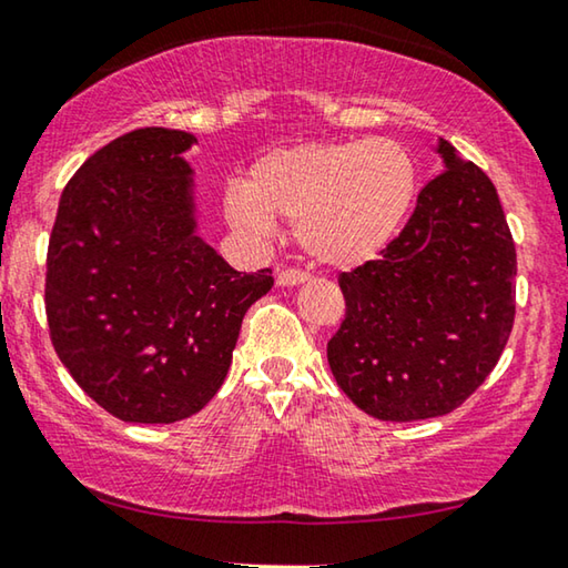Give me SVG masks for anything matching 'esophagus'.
Instances as JSON below:
<instances>
[{
  "mask_svg": "<svg viewBox=\"0 0 568 568\" xmlns=\"http://www.w3.org/2000/svg\"><path fill=\"white\" fill-rule=\"evenodd\" d=\"M306 281H311V275L303 273V270H281V273H277V285H283V287L301 285Z\"/></svg>",
  "mask_w": 568,
  "mask_h": 568,
  "instance_id": "1",
  "label": "esophagus"
}]
</instances>
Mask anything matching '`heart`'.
Returning <instances> with one entry per match:
<instances>
[{
    "label": "heart",
    "mask_w": 568,
    "mask_h": 568,
    "mask_svg": "<svg viewBox=\"0 0 568 568\" xmlns=\"http://www.w3.org/2000/svg\"><path fill=\"white\" fill-rule=\"evenodd\" d=\"M416 196V163L400 142L372 138L303 142L257 158L224 214L236 232L265 240L270 219L295 222V240L324 265H359L400 230Z\"/></svg>",
    "instance_id": "obj_1"
}]
</instances>
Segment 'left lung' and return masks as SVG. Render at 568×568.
<instances>
[{
  "label": "left lung",
  "instance_id": "left-lung-1",
  "mask_svg": "<svg viewBox=\"0 0 568 568\" xmlns=\"http://www.w3.org/2000/svg\"><path fill=\"white\" fill-rule=\"evenodd\" d=\"M403 232L338 275L346 316L326 346L346 397L379 420L446 416L485 383L515 321V242L493 181L446 140Z\"/></svg>",
  "mask_w": 568,
  "mask_h": 568
}]
</instances>
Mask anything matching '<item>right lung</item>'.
I'll list each match as a JSON object with an SVG mask.
<instances>
[{
    "instance_id": "right-lung-1",
    "label": "right lung",
    "mask_w": 568,
    "mask_h": 568,
    "mask_svg": "<svg viewBox=\"0 0 568 568\" xmlns=\"http://www.w3.org/2000/svg\"><path fill=\"white\" fill-rule=\"evenodd\" d=\"M191 132L145 126L68 181L48 242L50 342L91 400L175 423L222 387L242 318L273 270L236 273L196 234Z\"/></svg>"
}]
</instances>
